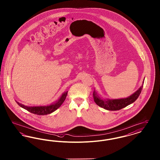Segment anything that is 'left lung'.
<instances>
[{
	"label": "left lung",
	"instance_id": "left-lung-1",
	"mask_svg": "<svg viewBox=\"0 0 160 160\" xmlns=\"http://www.w3.org/2000/svg\"><path fill=\"white\" fill-rule=\"evenodd\" d=\"M144 80L143 82V84L140 88L137 90V91L133 93L131 95L128 97L127 98H120V99H104L101 98L94 89L93 93V97L95 103L102 108L107 110H119L123 108L128 106L129 104L133 103L139 97L144 83Z\"/></svg>",
	"mask_w": 160,
	"mask_h": 160
}]
</instances>
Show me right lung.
<instances>
[{
    "instance_id": "add662e5",
    "label": "right lung",
    "mask_w": 160,
    "mask_h": 160,
    "mask_svg": "<svg viewBox=\"0 0 160 160\" xmlns=\"http://www.w3.org/2000/svg\"><path fill=\"white\" fill-rule=\"evenodd\" d=\"M67 93H68V91L63 92L62 94L61 97L56 101H55L54 102L50 105L44 106H28L18 102L17 101H15L18 106H20L21 107L24 108L25 110H28V112H31L32 113L37 114V115H46V114H50L53 113L61 106L66 98Z\"/></svg>"
}]
</instances>
